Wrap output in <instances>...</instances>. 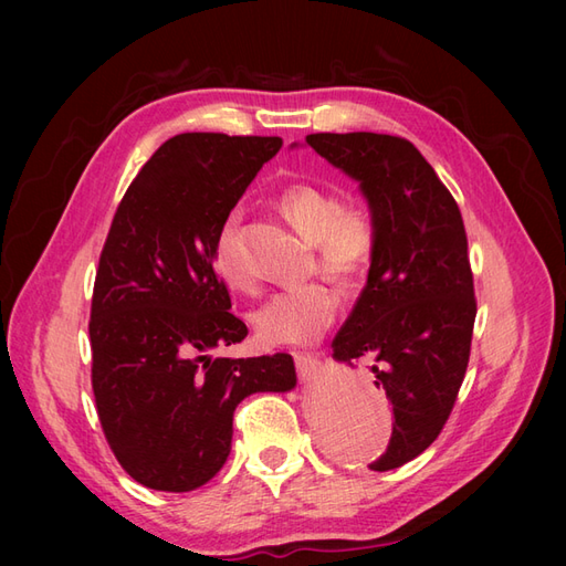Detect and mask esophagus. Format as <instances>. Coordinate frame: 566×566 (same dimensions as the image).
Returning <instances> with one entry per match:
<instances>
[{"label":"esophagus","instance_id":"34e87169","mask_svg":"<svg viewBox=\"0 0 566 566\" xmlns=\"http://www.w3.org/2000/svg\"><path fill=\"white\" fill-rule=\"evenodd\" d=\"M295 364L302 380H312L314 375L321 373V358L314 354H295Z\"/></svg>","mask_w":566,"mask_h":566}]
</instances>
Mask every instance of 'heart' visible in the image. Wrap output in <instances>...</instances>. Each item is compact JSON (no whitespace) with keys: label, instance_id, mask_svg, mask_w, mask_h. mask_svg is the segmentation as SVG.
I'll use <instances>...</instances> for the list:
<instances>
[{"label":"heart","instance_id":"heart-1","mask_svg":"<svg viewBox=\"0 0 566 566\" xmlns=\"http://www.w3.org/2000/svg\"><path fill=\"white\" fill-rule=\"evenodd\" d=\"M281 214L300 235L314 243L318 266L342 287H354L366 279L378 250V224L361 200L342 202L333 188L293 184L279 196ZM214 269L233 290H248L254 281L252 266L241 245V221L231 214L217 233ZM339 295L335 287L312 281L273 293L252 323L256 337L271 347L312 345L335 323Z\"/></svg>","mask_w":566,"mask_h":566}]
</instances>
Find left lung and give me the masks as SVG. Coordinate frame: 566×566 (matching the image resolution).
I'll list each match as a JSON object with an SVG mask.
<instances>
[{
	"label": "left lung",
	"instance_id": "1",
	"mask_svg": "<svg viewBox=\"0 0 566 566\" xmlns=\"http://www.w3.org/2000/svg\"><path fill=\"white\" fill-rule=\"evenodd\" d=\"M306 144L358 184L378 224L366 287L333 358H373L394 424L370 470L387 472L439 437L465 378L476 316L468 235L449 188L401 136L310 134Z\"/></svg>",
	"mask_w": 566,
	"mask_h": 566
}]
</instances>
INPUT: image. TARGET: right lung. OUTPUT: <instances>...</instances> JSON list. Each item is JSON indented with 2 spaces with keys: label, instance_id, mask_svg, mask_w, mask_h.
Masks as SVG:
<instances>
[{
  "label": "right lung",
  "instance_id": "obj_1",
  "mask_svg": "<svg viewBox=\"0 0 566 566\" xmlns=\"http://www.w3.org/2000/svg\"><path fill=\"white\" fill-rule=\"evenodd\" d=\"M281 146L279 136L177 134L113 217L92 297V387L117 462L148 489L208 484L231 453L235 406L297 385L290 354H210L248 335L214 271L217 233Z\"/></svg>",
  "mask_w": 566,
  "mask_h": 566
}]
</instances>
